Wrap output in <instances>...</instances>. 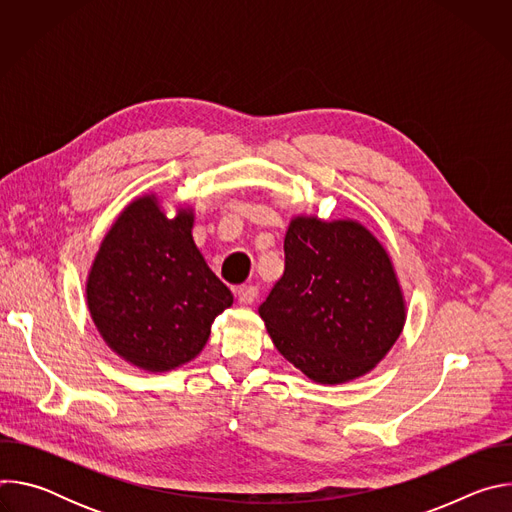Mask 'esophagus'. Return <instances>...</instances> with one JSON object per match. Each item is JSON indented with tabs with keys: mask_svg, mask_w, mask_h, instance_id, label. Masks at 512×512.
I'll return each mask as SVG.
<instances>
[{
	"mask_svg": "<svg viewBox=\"0 0 512 512\" xmlns=\"http://www.w3.org/2000/svg\"><path fill=\"white\" fill-rule=\"evenodd\" d=\"M257 287L255 285H241L239 289H237V298H239V304H243V306H249V304H253L255 300H257Z\"/></svg>",
	"mask_w": 512,
	"mask_h": 512,
	"instance_id": "esophagus-1",
	"label": "esophagus"
}]
</instances>
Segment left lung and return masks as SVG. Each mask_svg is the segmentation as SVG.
<instances>
[{
  "label": "left lung",
  "mask_w": 512,
  "mask_h": 512,
  "mask_svg": "<svg viewBox=\"0 0 512 512\" xmlns=\"http://www.w3.org/2000/svg\"><path fill=\"white\" fill-rule=\"evenodd\" d=\"M283 251L285 271L259 306L275 348L322 385L367 375L405 324L383 245L354 221L296 216Z\"/></svg>",
  "instance_id": "1"
}]
</instances>
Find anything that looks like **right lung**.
Segmentation results:
<instances>
[{"label": "right lung", "instance_id": "obj_1", "mask_svg": "<svg viewBox=\"0 0 512 512\" xmlns=\"http://www.w3.org/2000/svg\"><path fill=\"white\" fill-rule=\"evenodd\" d=\"M192 210L168 218L156 196L133 200L105 235L87 281V302L103 340L127 362L172 371L206 344L233 304L192 239Z\"/></svg>", "mask_w": 512, "mask_h": 512}]
</instances>
